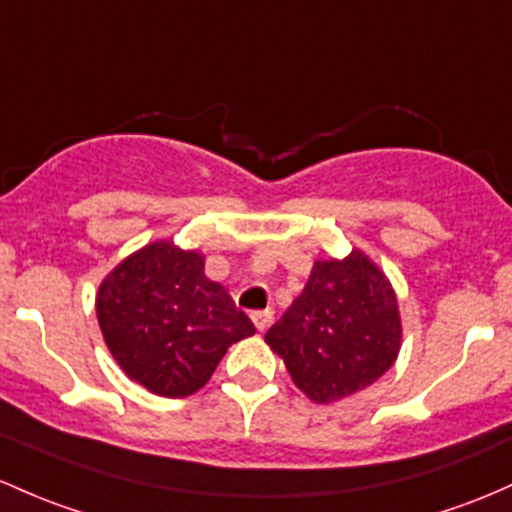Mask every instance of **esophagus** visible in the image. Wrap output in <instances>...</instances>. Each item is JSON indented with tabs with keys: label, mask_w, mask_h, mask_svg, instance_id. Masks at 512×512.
I'll list each match as a JSON object with an SVG mask.
<instances>
[{
	"label": "esophagus",
	"mask_w": 512,
	"mask_h": 512,
	"mask_svg": "<svg viewBox=\"0 0 512 512\" xmlns=\"http://www.w3.org/2000/svg\"><path fill=\"white\" fill-rule=\"evenodd\" d=\"M252 324H255L257 331L265 333L267 328H270V324H272V311L270 309L255 311V314H252Z\"/></svg>",
	"instance_id": "1"
}]
</instances>
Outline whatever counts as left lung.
I'll use <instances>...</instances> for the list:
<instances>
[{
  "label": "left lung",
  "instance_id": "1",
  "mask_svg": "<svg viewBox=\"0 0 512 512\" xmlns=\"http://www.w3.org/2000/svg\"><path fill=\"white\" fill-rule=\"evenodd\" d=\"M400 338L395 292L358 250L316 262L304 292L265 333L314 402L341 400L373 385L395 363Z\"/></svg>",
  "mask_w": 512,
  "mask_h": 512
}]
</instances>
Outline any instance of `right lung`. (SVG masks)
Segmentation results:
<instances>
[{"mask_svg":"<svg viewBox=\"0 0 512 512\" xmlns=\"http://www.w3.org/2000/svg\"><path fill=\"white\" fill-rule=\"evenodd\" d=\"M98 321L120 368L161 397L201 390L228 346L255 333L203 274V257L171 242L147 245L110 272L98 292Z\"/></svg>","mask_w":512,"mask_h":512,"instance_id":"1","label":"right lung"}]
</instances>
